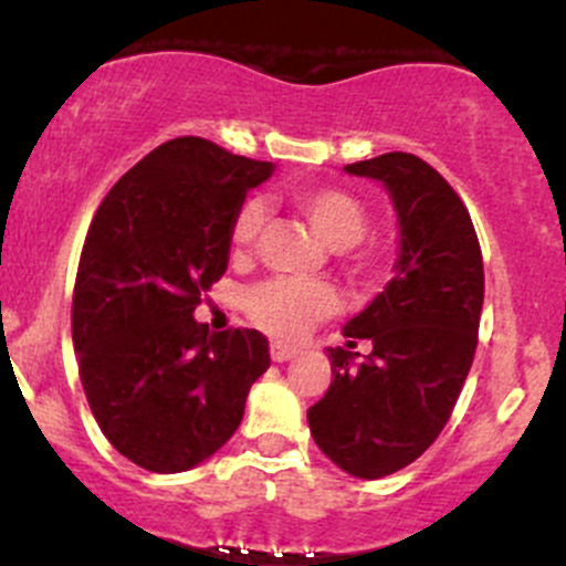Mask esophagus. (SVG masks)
<instances>
[{"label":"esophagus","instance_id":"34e87169","mask_svg":"<svg viewBox=\"0 0 566 566\" xmlns=\"http://www.w3.org/2000/svg\"><path fill=\"white\" fill-rule=\"evenodd\" d=\"M295 356H298V350H295V347L282 345V342H273V345H271V358H273V361H276V364L293 361Z\"/></svg>","mask_w":566,"mask_h":566}]
</instances>
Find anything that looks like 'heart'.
Listing matches in <instances>:
<instances>
[{
    "instance_id": "obj_1",
    "label": "heart",
    "mask_w": 566,
    "mask_h": 566,
    "mask_svg": "<svg viewBox=\"0 0 566 566\" xmlns=\"http://www.w3.org/2000/svg\"><path fill=\"white\" fill-rule=\"evenodd\" d=\"M293 205L312 224V230L323 238L325 247L345 251L358 247L369 230V213L361 199L353 197L345 188L310 186L295 188ZM265 205L260 199H249L235 213L230 227V243L235 254H249L265 227ZM334 293L319 282H290V279H271L260 282L243 293V312L251 323L271 336H298L310 328V323L334 312Z\"/></svg>"
}]
</instances>
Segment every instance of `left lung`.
Returning <instances> with one entry per match:
<instances>
[{
  "label": "left lung",
  "mask_w": 566,
  "mask_h": 566,
  "mask_svg": "<svg viewBox=\"0 0 566 566\" xmlns=\"http://www.w3.org/2000/svg\"><path fill=\"white\" fill-rule=\"evenodd\" d=\"M378 180L397 213L399 249L384 293L328 347V391L310 408L319 452L358 479H380L430 449L452 416L476 350L484 268L476 232L454 188L410 153L347 164Z\"/></svg>",
  "instance_id": "1"
}]
</instances>
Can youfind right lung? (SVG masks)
Wrapping results in <instances>:
<instances>
[{"label": "right lung", "instance_id": "right-lung-1", "mask_svg": "<svg viewBox=\"0 0 566 566\" xmlns=\"http://www.w3.org/2000/svg\"><path fill=\"white\" fill-rule=\"evenodd\" d=\"M273 164L197 136L164 142L101 202L76 273L73 347L95 421L139 468L180 473L213 458L271 367L260 331L193 319L230 262V227Z\"/></svg>", "mask_w": 566, "mask_h": 566}]
</instances>
